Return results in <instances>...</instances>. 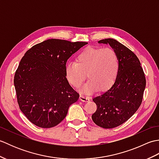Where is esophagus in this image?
Wrapping results in <instances>:
<instances>
[{"instance_id":"esophagus-1","label":"esophagus","mask_w":159,"mask_h":159,"mask_svg":"<svg viewBox=\"0 0 159 159\" xmlns=\"http://www.w3.org/2000/svg\"><path fill=\"white\" fill-rule=\"evenodd\" d=\"M79 99L80 100L83 101V102H88V101H89V98L88 97H86V96H84L83 95H80V97H79Z\"/></svg>"}]
</instances>
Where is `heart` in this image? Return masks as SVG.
I'll use <instances>...</instances> for the list:
<instances>
[{
    "mask_svg": "<svg viewBox=\"0 0 159 159\" xmlns=\"http://www.w3.org/2000/svg\"><path fill=\"white\" fill-rule=\"evenodd\" d=\"M119 60L116 52L110 48L87 47L76 57V63H68L65 72L72 86L79 87L86 78L89 80L80 91L87 94L98 89L105 90L113 85L119 72Z\"/></svg>",
    "mask_w": 159,
    "mask_h": 159,
    "instance_id": "1",
    "label": "heart"
}]
</instances>
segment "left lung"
I'll return each instance as SVG.
<instances>
[{
  "instance_id": "8db88e82",
  "label": "left lung",
  "mask_w": 159,
  "mask_h": 159,
  "mask_svg": "<svg viewBox=\"0 0 159 159\" xmlns=\"http://www.w3.org/2000/svg\"><path fill=\"white\" fill-rule=\"evenodd\" d=\"M98 43L109 44L115 50L120 67L113 85L93 98L97 109L92 118L98 126L113 128L130 119L139 108L146 78L139 59L127 47L111 38L100 40Z\"/></svg>"
}]
</instances>
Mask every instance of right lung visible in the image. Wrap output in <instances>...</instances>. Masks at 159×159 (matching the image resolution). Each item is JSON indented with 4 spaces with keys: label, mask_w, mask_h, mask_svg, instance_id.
<instances>
[{
    "label": "right lung",
    "mask_w": 159,
    "mask_h": 159,
    "mask_svg": "<svg viewBox=\"0 0 159 159\" xmlns=\"http://www.w3.org/2000/svg\"><path fill=\"white\" fill-rule=\"evenodd\" d=\"M87 43L47 39L33 46L22 58L14 76L17 99L20 110L35 126H57L79 100L65 68L67 59Z\"/></svg>",
    "instance_id": "add662e5"
}]
</instances>
